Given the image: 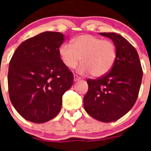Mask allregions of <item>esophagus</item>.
I'll return each instance as SVG.
<instances>
[{
	"label": "esophagus",
	"mask_w": 151,
	"mask_h": 151,
	"mask_svg": "<svg viewBox=\"0 0 151 151\" xmlns=\"http://www.w3.org/2000/svg\"><path fill=\"white\" fill-rule=\"evenodd\" d=\"M81 79V78H80L79 76H76V75H74V81L75 82H77V81H78V80Z\"/></svg>",
	"instance_id": "34e87169"
}]
</instances>
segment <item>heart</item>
<instances>
[{
	"label": "heart",
	"mask_w": 151,
	"mask_h": 151,
	"mask_svg": "<svg viewBox=\"0 0 151 151\" xmlns=\"http://www.w3.org/2000/svg\"><path fill=\"white\" fill-rule=\"evenodd\" d=\"M59 54L63 63L69 69L76 67L82 58L78 73L101 77L113 68L116 59V48L110 40L85 34L73 39L72 45L63 44Z\"/></svg>",
	"instance_id": "1"
}]
</instances>
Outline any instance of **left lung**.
I'll return each mask as SVG.
<instances>
[{"label": "left lung", "mask_w": 151, "mask_h": 151, "mask_svg": "<svg viewBox=\"0 0 151 151\" xmlns=\"http://www.w3.org/2000/svg\"><path fill=\"white\" fill-rule=\"evenodd\" d=\"M116 48V59L107 74L87 80L84 107L91 116L104 122L117 120L132 109L138 98L143 71L138 52L116 33L101 32Z\"/></svg>", "instance_id": "obj_1"}]
</instances>
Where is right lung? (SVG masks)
Returning a JSON list of instances; mask_svg holds the SVG:
<instances>
[{"label": "right lung", "instance_id": "obj_1", "mask_svg": "<svg viewBox=\"0 0 151 151\" xmlns=\"http://www.w3.org/2000/svg\"><path fill=\"white\" fill-rule=\"evenodd\" d=\"M63 41L62 33L45 32L21 43L10 60V99L26 120L44 123L60 111L63 95L73 83L59 54Z\"/></svg>", "mask_w": 151, "mask_h": 151}]
</instances>
